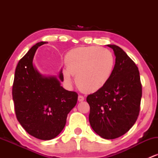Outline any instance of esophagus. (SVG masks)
Masks as SVG:
<instances>
[{
    "instance_id": "1",
    "label": "esophagus",
    "mask_w": 158,
    "mask_h": 158,
    "mask_svg": "<svg viewBox=\"0 0 158 158\" xmlns=\"http://www.w3.org/2000/svg\"><path fill=\"white\" fill-rule=\"evenodd\" d=\"M84 99H85V97H83V96L79 95V97H78V100H79V102H82Z\"/></svg>"
}]
</instances>
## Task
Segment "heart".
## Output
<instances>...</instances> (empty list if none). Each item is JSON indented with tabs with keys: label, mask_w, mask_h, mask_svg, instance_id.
I'll return each instance as SVG.
<instances>
[{
	"label": "heart",
	"mask_w": 158,
	"mask_h": 158,
	"mask_svg": "<svg viewBox=\"0 0 158 158\" xmlns=\"http://www.w3.org/2000/svg\"><path fill=\"white\" fill-rule=\"evenodd\" d=\"M67 70L63 77L67 84L72 82L71 76L81 90L94 93L104 87L114 70L115 59L108 49L84 47L70 50L64 57Z\"/></svg>",
	"instance_id": "obj_1"
}]
</instances>
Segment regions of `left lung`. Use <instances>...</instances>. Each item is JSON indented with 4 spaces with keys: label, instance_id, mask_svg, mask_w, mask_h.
<instances>
[{
    "label": "left lung",
    "instance_id": "8db88e82",
    "mask_svg": "<svg viewBox=\"0 0 158 158\" xmlns=\"http://www.w3.org/2000/svg\"><path fill=\"white\" fill-rule=\"evenodd\" d=\"M116 56L115 65L104 87L87 97L89 122L104 139L117 138L134 126L139 113L142 85L138 68L123 49L108 44Z\"/></svg>",
    "mask_w": 158,
    "mask_h": 158
}]
</instances>
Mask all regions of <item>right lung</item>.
Masks as SVG:
<instances>
[{"label":"right lung","mask_w":158,"mask_h":158,"mask_svg":"<svg viewBox=\"0 0 158 158\" xmlns=\"http://www.w3.org/2000/svg\"><path fill=\"white\" fill-rule=\"evenodd\" d=\"M46 42L32 46L18 63L12 85V99L20 124L35 138L49 140L60 134L67 117L78 99L75 91L61 86L64 77H46L39 73L32 64L38 48Z\"/></svg>","instance_id":"obj_1"}]
</instances>
